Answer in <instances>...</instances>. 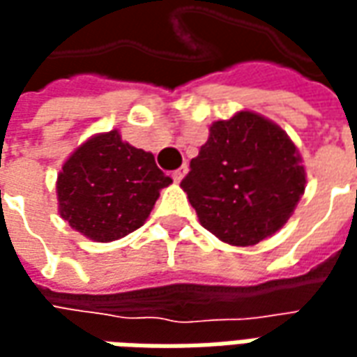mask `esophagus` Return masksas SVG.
<instances>
[{"label": "esophagus", "mask_w": 357, "mask_h": 357, "mask_svg": "<svg viewBox=\"0 0 357 357\" xmlns=\"http://www.w3.org/2000/svg\"><path fill=\"white\" fill-rule=\"evenodd\" d=\"M185 174H187V166H185V164H183L181 168H178V170L172 172V178H174V181H176V183H179L181 179L185 178Z\"/></svg>", "instance_id": "esophagus-1"}]
</instances>
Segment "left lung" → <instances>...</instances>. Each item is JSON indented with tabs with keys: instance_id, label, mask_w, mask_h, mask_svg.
Segmentation results:
<instances>
[{
	"instance_id": "8db88e82",
	"label": "left lung",
	"mask_w": 357,
	"mask_h": 357,
	"mask_svg": "<svg viewBox=\"0 0 357 357\" xmlns=\"http://www.w3.org/2000/svg\"><path fill=\"white\" fill-rule=\"evenodd\" d=\"M181 189L204 229L227 245L250 247L287 224L306 189V170L279 126L241 110L210 126Z\"/></svg>"
}]
</instances>
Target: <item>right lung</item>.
<instances>
[{
	"label": "right lung",
	"instance_id": "add662e5",
	"mask_svg": "<svg viewBox=\"0 0 357 357\" xmlns=\"http://www.w3.org/2000/svg\"><path fill=\"white\" fill-rule=\"evenodd\" d=\"M170 183L155 156L122 141L118 130L97 133L59 172V214L91 241L122 239L145 224Z\"/></svg>",
	"mask_w": 357,
	"mask_h": 357
}]
</instances>
